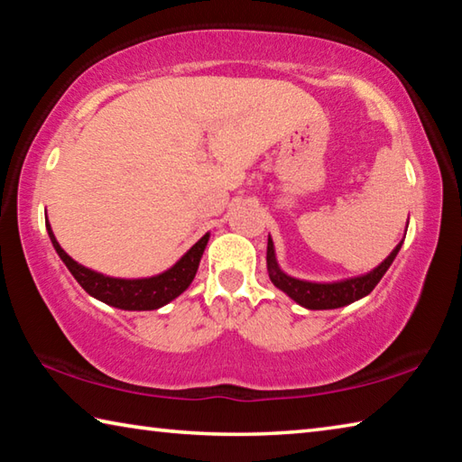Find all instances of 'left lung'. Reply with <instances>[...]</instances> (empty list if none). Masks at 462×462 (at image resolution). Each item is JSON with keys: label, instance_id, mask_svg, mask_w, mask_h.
<instances>
[{"label": "left lung", "instance_id": "left-lung-1", "mask_svg": "<svg viewBox=\"0 0 462 462\" xmlns=\"http://www.w3.org/2000/svg\"><path fill=\"white\" fill-rule=\"evenodd\" d=\"M403 240L397 245L391 254L381 264H377L373 271L365 273V275L350 277V279H340V281H330V283H318V281H306L287 275V273L279 267L277 254H275V245H273V238L269 236L267 242V271L273 281V285L281 289L285 295L291 297L295 303H300L301 308L306 310H336L344 308L348 303H355L363 300L365 295H369L374 285L379 283L381 277L385 275L391 263L400 253Z\"/></svg>", "mask_w": 462, "mask_h": 462}]
</instances>
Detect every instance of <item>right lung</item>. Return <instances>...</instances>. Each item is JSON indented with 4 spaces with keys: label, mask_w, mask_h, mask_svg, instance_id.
Here are the masks:
<instances>
[{
    "label": "right lung",
    "mask_w": 462,
    "mask_h": 462,
    "mask_svg": "<svg viewBox=\"0 0 462 462\" xmlns=\"http://www.w3.org/2000/svg\"><path fill=\"white\" fill-rule=\"evenodd\" d=\"M46 232H49L51 242L60 261L67 264V269L71 271V275L77 279L85 291L96 300L107 303V306L128 310V311H151L167 306L169 301H173L175 297L181 295L187 287L191 285L198 273L199 261L203 250L208 246L209 232L195 242V245L187 250V253L179 259L173 267L159 273L152 277H140V279H122V277H109L104 273H97L93 269L83 267L77 261H73L60 245L54 238V232L51 224L46 222Z\"/></svg>",
    "instance_id": "1"
}]
</instances>
